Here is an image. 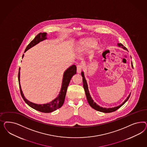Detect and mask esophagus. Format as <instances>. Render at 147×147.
Returning <instances> with one entry per match:
<instances>
[{"label": "esophagus", "instance_id": "1", "mask_svg": "<svg viewBox=\"0 0 147 147\" xmlns=\"http://www.w3.org/2000/svg\"><path fill=\"white\" fill-rule=\"evenodd\" d=\"M82 65H78L77 66V70H76L77 73H81V71H82Z\"/></svg>", "mask_w": 147, "mask_h": 147}]
</instances>
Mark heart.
Masks as SVG:
<instances>
[{
  "instance_id": "1",
  "label": "heart",
  "mask_w": 147,
  "mask_h": 147,
  "mask_svg": "<svg viewBox=\"0 0 147 147\" xmlns=\"http://www.w3.org/2000/svg\"><path fill=\"white\" fill-rule=\"evenodd\" d=\"M96 44V41L91 39H85L81 40L77 49L79 52H83L89 49Z\"/></svg>"
}]
</instances>
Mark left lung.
Returning a JSON list of instances; mask_svg holds the SVG:
<instances>
[{"mask_svg":"<svg viewBox=\"0 0 147 147\" xmlns=\"http://www.w3.org/2000/svg\"><path fill=\"white\" fill-rule=\"evenodd\" d=\"M117 45L119 47H121L122 48H123V49L127 50V48L125 47L121 43H118ZM131 67L133 68H134L133 65V62H131ZM81 76H82V81H83V86H84V88L85 89V93H86V98L87 99L88 102L89 103V105L90 106V107H92L93 109L98 111H101V112H103V113H111V112H113V111H116L117 109H118L119 108H120L122 106H123L125 103L129 99V97L130 96V94H129V96L127 97V99L125 100V101L122 103L121 105H119V106L117 107H113V108H103V107H100V106H98V105H96V103L94 102L92 98H91L90 94H89V90H88V85H87V81L85 79V76H84V73L83 71L81 72Z\"/></svg>","mask_w":147,"mask_h":147,"instance_id":"left-lung-1","label":"left lung"}]
</instances>
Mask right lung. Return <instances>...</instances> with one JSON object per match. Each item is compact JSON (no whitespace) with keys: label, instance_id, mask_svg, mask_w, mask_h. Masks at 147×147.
I'll return each instance as SVG.
<instances>
[{"label":"right lung","instance_id":"obj_1","mask_svg":"<svg viewBox=\"0 0 147 147\" xmlns=\"http://www.w3.org/2000/svg\"><path fill=\"white\" fill-rule=\"evenodd\" d=\"M46 34H47L46 33H40L39 34H38L34 38V39L27 45L25 51V52L27 50L31 49L33 46L38 44L40 41L46 39H47ZM24 54L22 55V58L24 57ZM76 67L75 65H73L71 67H69L68 69H67V70L64 72L63 79H62L61 88L58 96L52 101L50 102L49 103L43 104V105H38V104H36L29 101L28 100H27L26 98H25V96H24L22 90L21 88L20 84V68H19V73H18V81H19V85L21 95L24 100L25 101V102L30 107H32V108L36 109L38 111L42 112V113H51L52 111H55V110L60 108L63 105L65 101L66 92H67V87L69 85L72 76L74 74H76Z\"/></svg>","mask_w":147,"mask_h":147}]
</instances>
